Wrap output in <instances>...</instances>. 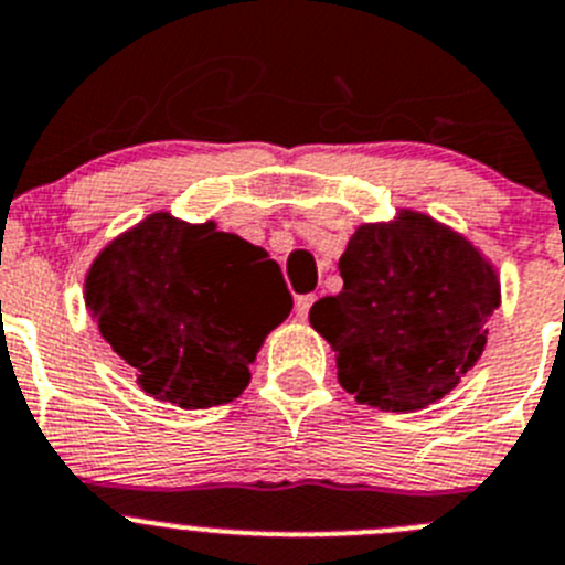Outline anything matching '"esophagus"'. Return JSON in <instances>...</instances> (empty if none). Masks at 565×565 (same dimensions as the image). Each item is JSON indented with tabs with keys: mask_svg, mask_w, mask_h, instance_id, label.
<instances>
[{
	"mask_svg": "<svg viewBox=\"0 0 565 565\" xmlns=\"http://www.w3.org/2000/svg\"><path fill=\"white\" fill-rule=\"evenodd\" d=\"M315 303V295H300L298 300H295V315H298L300 320L309 318V309H312Z\"/></svg>",
	"mask_w": 565,
	"mask_h": 565,
	"instance_id": "obj_1",
	"label": "esophagus"
}]
</instances>
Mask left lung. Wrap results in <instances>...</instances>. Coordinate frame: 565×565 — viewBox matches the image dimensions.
<instances>
[{
    "mask_svg": "<svg viewBox=\"0 0 565 565\" xmlns=\"http://www.w3.org/2000/svg\"><path fill=\"white\" fill-rule=\"evenodd\" d=\"M340 276L342 292L320 298L309 323L337 354L342 387L382 413H415L449 395L482 356L502 303L484 253L413 209L362 223Z\"/></svg>",
    "mask_w": 565,
    "mask_h": 565,
    "instance_id": "obj_1",
    "label": "left lung"
}]
</instances>
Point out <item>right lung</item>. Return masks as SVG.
Masks as SVG:
<instances>
[{
    "label": "right lung",
    "instance_id": "add662e5",
    "mask_svg": "<svg viewBox=\"0 0 565 565\" xmlns=\"http://www.w3.org/2000/svg\"><path fill=\"white\" fill-rule=\"evenodd\" d=\"M86 309L147 395L205 409L239 398L292 295L265 247L156 211L97 253Z\"/></svg>",
    "mask_w": 565,
    "mask_h": 565
}]
</instances>
